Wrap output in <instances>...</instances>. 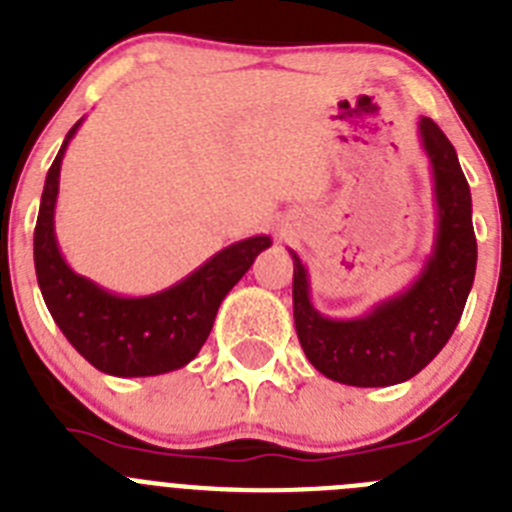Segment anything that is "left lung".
<instances>
[{
    "mask_svg": "<svg viewBox=\"0 0 512 512\" xmlns=\"http://www.w3.org/2000/svg\"><path fill=\"white\" fill-rule=\"evenodd\" d=\"M433 174L436 238L423 269L400 295L377 302L359 318H328L310 300V274L295 261L292 305L300 346L320 374L351 387L408 382L446 346L459 323L477 269L472 194L451 140L431 117L418 120Z\"/></svg>",
    "mask_w": 512,
    "mask_h": 512,
    "instance_id": "8db88e82",
    "label": "left lung"
}]
</instances>
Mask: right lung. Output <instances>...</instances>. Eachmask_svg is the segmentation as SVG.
Returning a JSON list of instances; mask_svg holds the SVG:
<instances>
[{"mask_svg": "<svg viewBox=\"0 0 512 512\" xmlns=\"http://www.w3.org/2000/svg\"><path fill=\"white\" fill-rule=\"evenodd\" d=\"M81 117L63 140L45 176L35 225V274L61 333L94 369L112 377H156L176 372L200 354L217 307L271 246L269 235H253L217 251L200 269L156 295L122 297L81 277L66 264L56 241V200L63 153Z\"/></svg>", "mask_w": 512, "mask_h": 512, "instance_id": "obj_1", "label": "right lung"}]
</instances>
